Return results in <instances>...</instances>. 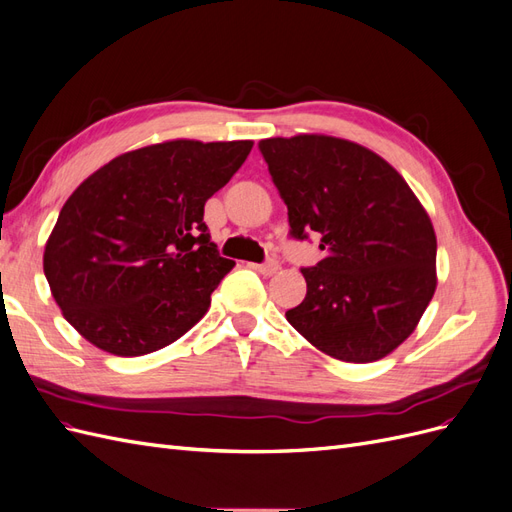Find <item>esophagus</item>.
<instances>
[{
    "label": "esophagus",
    "mask_w": 512,
    "mask_h": 512,
    "mask_svg": "<svg viewBox=\"0 0 512 512\" xmlns=\"http://www.w3.org/2000/svg\"><path fill=\"white\" fill-rule=\"evenodd\" d=\"M252 269H256L262 275H273V273H277V269H280V265H277L275 260H269V262H265V265H252Z\"/></svg>",
    "instance_id": "esophagus-1"
}]
</instances>
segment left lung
<instances>
[{
	"label": "left lung",
	"instance_id": "8db88e82",
	"mask_svg": "<svg viewBox=\"0 0 512 512\" xmlns=\"http://www.w3.org/2000/svg\"><path fill=\"white\" fill-rule=\"evenodd\" d=\"M292 237L324 258L288 322L320 352L374 363L401 346L436 292V232L406 179L371 149L327 134L262 138Z\"/></svg>",
	"mask_w": 512,
	"mask_h": 512
}]
</instances>
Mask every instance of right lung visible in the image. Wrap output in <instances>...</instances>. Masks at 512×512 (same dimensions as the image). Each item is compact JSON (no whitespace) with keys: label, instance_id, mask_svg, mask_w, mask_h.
Masks as SVG:
<instances>
[{"label":"right lung","instance_id":"add662e5","mask_svg":"<svg viewBox=\"0 0 512 512\" xmlns=\"http://www.w3.org/2000/svg\"><path fill=\"white\" fill-rule=\"evenodd\" d=\"M254 141L175 138L113 158L76 188L44 245L61 314L89 344L141 356L177 342L207 314L235 260L203 222Z\"/></svg>","mask_w":512,"mask_h":512}]
</instances>
